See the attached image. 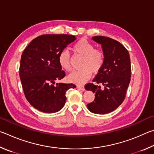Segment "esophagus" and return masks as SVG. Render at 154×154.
<instances>
[{"mask_svg": "<svg viewBox=\"0 0 154 154\" xmlns=\"http://www.w3.org/2000/svg\"><path fill=\"white\" fill-rule=\"evenodd\" d=\"M77 88H79V89L81 90V91H85V87L83 85H78L77 86Z\"/></svg>", "mask_w": 154, "mask_h": 154, "instance_id": "esophagus-1", "label": "esophagus"}]
</instances>
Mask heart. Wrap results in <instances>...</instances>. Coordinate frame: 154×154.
<instances>
[{"label":"heart","instance_id":"obj_1","mask_svg":"<svg viewBox=\"0 0 154 154\" xmlns=\"http://www.w3.org/2000/svg\"><path fill=\"white\" fill-rule=\"evenodd\" d=\"M72 50L76 55L82 56L80 65L82 68L69 74L68 80L75 84L82 85L90 79L91 72L96 74L100 72L105 63V53L101 49L95 48L93 44L84 38L75 42ZM58 61L62 69L67 72L71 71L70 56L67 51H61Z\"/></svg>","mask_w":154,"mask_h":154}]
</instances>
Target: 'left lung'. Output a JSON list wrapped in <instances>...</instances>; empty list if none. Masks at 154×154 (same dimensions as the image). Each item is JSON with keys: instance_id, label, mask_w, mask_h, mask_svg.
<instances>
[{"instance_id": "left-lung-1", "label": "left lung", "mask_w": 154, "mask_h": 154, "mask_svg": "<svg viewBox=\"0 0 154 154\" xmlns=\"http://www.w3.org/2000/svg\"><path fill=\"white\" fill-rule=\"evenodd\" d=\"M93 40L101 45L105 63L93 81L85 89L95 93V100L87 104L89 111L98 114L112 112L120 106L126 97L131 77V59L128 50L117 40L106 36H94Z\"/></svg>"}]
</instances>
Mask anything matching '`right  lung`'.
Here are the masks:
<instances>
[{"label":"right lung","mask_w":154,"mask_h":154,"mask_svg":"<svg viewBox=\"0 0 154 154\" xmlns=\"http://www.w3.org/2000/svg\"><path fill=\"white\" fill-rule=\"evenodd\" d=\"M76 39L68 34H44L32 40L21 55L20 77L27 100L34 108L55 113L64 106L66 93L76 87L57 83L66 76L59 63V55Z\"/></svg>","instance_id":"add662e5"}]
</instances>
